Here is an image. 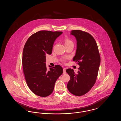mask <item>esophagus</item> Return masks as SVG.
Returning <instances> with one entry per match:
<instances>
[{
    "label": "esophagus",
    "instance_id": "1",
    "mask_svg": "<svg viewBox=\"0 0 121 121\" xmlns=\"http://www.w3.org/2000/svg\"><path fill=\"white\" fill-rule=\"evenodd\" d=\"M66 73V69H63V74H65Z\"/></svg>",
    "mask_w": 121,
    "mask_h": 121
}]
</instances>
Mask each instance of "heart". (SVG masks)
Wrapping results in <instances>:
<instances>
[{"label":"heart","instance_id":"heart-1","mask_svg":"<svg viewBox=\"0 0 121 121\" xmlns=\"http://www.w3.org/2000/svg\"><path fill=\"white\" fill-rule=\"evenodd\" d=\"M64 43L65 46L69 45H74V43L73 41L69 38L65 39L64 40Z\"/></svg>","mask_w":121,"mask_h":121}]
</instances>
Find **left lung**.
Here are the masks:
<instances>
[{"label": "left lung", "mask_w": 121, "mask_h": 121, "mask_svg": "<svg viewBox=\"0 0 121 121\" xmlns=\"http://www.w3.org/2000/svg\"><path fill=\"white\" fill-rule=\"evenodd\" d=\"M71 34L77 41V48L73 61L80 66L78 73L71 69L66 70L70 79L67 88L75 96L88 92L94 86L98 76L101 58L97 43L91 35L80 30H73Z\"/></svg>", "instance_id": "left-lung-1"}]
</instances>
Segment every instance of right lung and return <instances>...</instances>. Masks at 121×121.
<instances>
[{
  "label": "right lung",
  "mask_w": 121,
  "mask_h": 121,
  "mask_svg": "<svg viewBox=\"0 0 121 121\" xmlns=\"http://www.w3.org/2000/svg\"><path fill=\"white\" fill-rule=\"evenodd\" d=\"M62 32L38 31L31 35L23 48L22 64L27 84L35 94L45 97L52 93L55 82L62 74V67L56 65L47 70V54H51L54 41Z\"/></svg>",
  "instance_id": "1"
}]
</instances>
